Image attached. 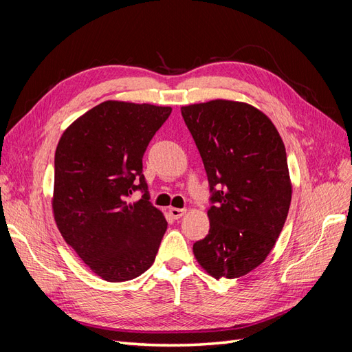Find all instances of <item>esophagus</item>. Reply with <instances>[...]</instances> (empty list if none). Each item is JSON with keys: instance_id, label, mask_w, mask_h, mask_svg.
I'll use <instances>...</instances> for the list:
<instances>
[{"instance_id": "34e87169", "label": "esophagus", "mask_w": 352, "mask_h": 352, "mask_svg": "<svg viewBox=\"0 0 352 352\" xmlns=\"http://www.w3.org/2000/svg\"><path fill=\"white\" fill-rule=\"evenodd\" d=\"M186 212L185 208H176V207H170L168 208V214L172 216L173 219H180Z\"/></svg>"}]
</instances>
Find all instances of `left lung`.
<instances>
[{"label":"left lung","mask_w":352,"mask_h":352,"mask_svg":"<svg viewBox=\"0 0 352 352\" xmlns=\"http://www.w3.org/2000/svg\"><path fill=\"white\" fill-rule=\"evenodd\" d=\"M204 163L211 206L208 235L194 243L198 264L214 279L248 274L283 229L292 182L282 138L254 105L211 100L180 107Z\"/></svg>","instance_id":"obj_1"}]
</instances>
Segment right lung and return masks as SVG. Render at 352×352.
I'll return each mask as SVG.
<instances>
[{"mask_svg": "<svg viewBox=\"0 0 352 352\" xmlns=\"http://www.w3.org/2000/svg\"><path fill=\"white\" fill-rule=\"evenodd\" d=\"M170 113L163 105L109 100L78 117L58 141L51 198L56 225L107 282L150 269L167 229L163 212L148 201L142 157ZM135 188L146 194L129 203Z\"/></svg>", "mask_w": 352, "mask_h": 352, "instance_id": "add662e5", "label": "right lung"}]
</instances>
